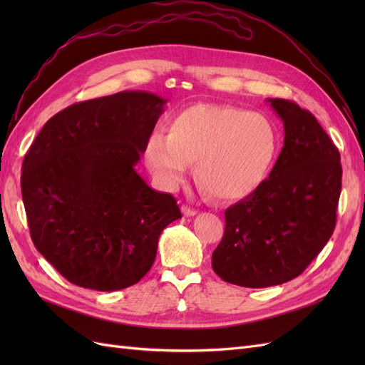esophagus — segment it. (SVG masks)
Wrapping results in <instances>:
<instances>
[{
	"mask_svg": "<svg viewBox=\"0 0 365 365\" xmlns=\"http://www.w3.org/2000/svg\"><path fill=\"white\" fill-rule=\"evenodd\" d=\"M181 212H182V215L184 216H195L197 212L195 208H192V207H187V205H182L181 207Z\"/></svg>",
	"mask_w": 365,
	"mask_h": 365,
	"instance_id": "34e87169",
	"label": "esophagus"
}]
</instances>
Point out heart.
Wrapping results in <instances>:
<instances>
[{
	"label": "heart",
	"mask_w": 365,
	"mask_h": 365,
	"mask_svg": "<svg viewBox=\"0 0 365 365\" xmlns=\"http://www.w3.org/2000/svg\"><path fill=\"white\" fill-rule=\"evenodd\" d=\"M280 149L274 120L225 105H195L176 115L169 134L148 137L145 158L168 187L196 164V180L219 200H240L268 178Z\"/></svg>",
	"instance_id": "1"
}]
</instances>
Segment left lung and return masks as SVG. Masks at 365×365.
I'll list each match as a JSON object with an SVG mask.
<instances>
[{
	"label": "left lung",
	"mask_w": 365,
	"mask_h": 365,
	"mask_svg": "<svg viewBox=\"0 0 365 365\" xmlns=\"http://www.w3.org/2000/svg\"><path fill=\"white\" fill-rule=\"evenodd\" d=\"M283 121L280 155L267 180L225 210L213 251L220 279L269 288L300 275L334 233L341 195V157L317 118L297 103L268 98Z\"/></svg>",
	"instance_id": "1"
}]
</instances>
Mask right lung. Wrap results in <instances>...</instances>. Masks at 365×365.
<instances>
[{"label":"right lung","mask_w":365,"mask_h":365,"mask_svg":"<svg viewBox=\"0 0 365 365\" xmlns=\"http://www.w3.org/2000/svg\"><path fill=\"white\" fill-rule=\"evenodd\" d=\"M168 98L121 91L53 115L23 163L31 240L68 282L102 292L145 277L163 230L181 217L137 173Z\"/></svg>","instance_id":"right-lung-1"}]
</instances>
